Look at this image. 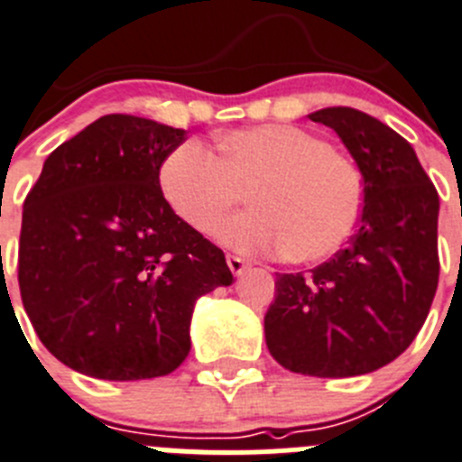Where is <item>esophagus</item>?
<instances>
[{"label":"esophagus","mask_w":462,"mask_h":462,"mask_svg":"<svg viewBox=\"0 0 462 462\" xmlns=\"http://www.w3.org/2000/svg\"><path fill=\"white\" fill-rule=\"evenodd\" d=\"M227 266H230L232 273L241 275L245 269H248V262H245L244 257H239V255H227Z\"/></svg>","instance_id":"1"}]
</instances>
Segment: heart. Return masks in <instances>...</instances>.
I'll return each instance as SVG.
<instances>
[{
	"mask_svg": "<svg viewBox=\"0 0 462 462\" xmlns=\"http://www.w3.org/2000/svg\"><path fill=\"white\" fill-rule=\"evenodd\" d=\"M218 157L187 141L159 166L172 214L198 235H214L248 193L245 211L221 230L226 244L284 260L321 262L346 244L362 217V180L351 159L308 129L260 125L218 136Z\"/></svg>",
	"mask_w": 462,
	"mask_h": 462,
	"instance_id": "1",
	"label": "heart"
}]
</instances>
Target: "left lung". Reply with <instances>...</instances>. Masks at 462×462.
Segmentation results:
<instances>
[{"label":"left lung","instance_id":"left-lung-1","mask_svg":"<svg viewBox=\"0 0 462 462\" xmlns=\"http://www.w3.org/2000/svg\"><path fill=\"white\" fill-rule=\"evenodd\" d=\"M310 120L333 127L353 154L365 205L335 257L310 273H278L266 346L290 372L360 376L399 357L429 317L439 200L412 145L385 123L351 106L314 111Z\"/></svg>","mask_w":462,"mask_h":462}]
</instances>
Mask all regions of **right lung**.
I'll return each instance as SVG.
<instances>
[{
  "instance_id": "add662e5",
  "label": "right lung",
  "mask_w": 462,
  "mask_h": 462,
  "mask_svg": "<svg viewBox=\"0 0 462 462\" xmlns=\"http://www.w3.org/2000/svg\"><path fill=\"white\" fill-rule=\"evenodd\" d=\"M184 141V129L102 116L47 157L27 193L20 296L38 339L75 372L166 376L189 356L196 300L235 280L159 189V166Z\"/></svg>"
}]
</instances>
